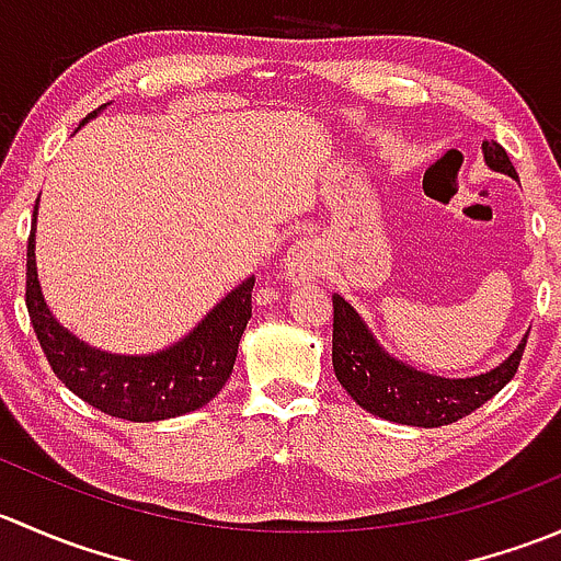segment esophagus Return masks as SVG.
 <instances>
[{"label":"esophagus","instance_id":"obj_1","mask_svg":"<svg viewBox=\"0 0 561 561\" xmlns=\"http://www.w3.org/2000/svg\"><path fill=\"white\" fill-rule=\"evenodd\" d=\"M322 263H325V254H322L320 241L304 239L296 247H290L285 257V276L293 285H312L317 276L322 274Z\"/></svg>","mask_w":561,"mask_h":561}]
</instances>
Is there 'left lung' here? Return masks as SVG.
<instances>
[{"label":"left lung","mask_w":561,"mask_h":561,"mask_svg":"<svg viewBox=\"0 0 561 561\" xmlns=\"http://www.w3.org/2000/svg\"><path fill=\"white\" fill-rule=\"evenodd\" d=\"M483 160L491 171L518 179L511 157L496 140H483ZM333 371L355 404L404 426L437 428L461 421L494 399L516 375L526 347H518L491 371L474 377H437L393 358L375 339L364 317L333 293Z\"/></svg>","instance_id":"left-lung-1"}]
</instances>
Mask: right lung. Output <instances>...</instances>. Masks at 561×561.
<instances>
[{"mask_svg":"<svg viewBox=\"0 0 561 561\" xmlns=\"http://www.w3.org/2000/svg\"><path fill=\"white\" fill-rule=\"evenodd\" d=\"M103 107L89 113L81 124L98 116ZM35 230L37 206L26 247V309L50 369L78 399L89 401L105 415L151 423L201 410L222 390L239 355L241 333L252 317L254 276L230 290L171 347L149 355L105 353L67 331L45 304L37 279Z\"/></svg>","mask_w":561,"mask_h":561,"instance_id":"obj_1","label":"right lung"}]
</instances>
